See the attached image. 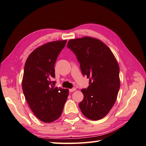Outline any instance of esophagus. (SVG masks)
Masks as SVG:
<instances>
[{
  "mask_svg": "<svg viewBox=\"0 0 146 146\" xmlns=\"http://www.w3.org/2000/svg\"><path fill=\"white\" fill-rule=\"evenodd\" d=\"M75 91H76V88H75V87H73V88H72V89H69V91H70V92H72Z\"/></svg>",
  "mask_w": 146,
  "mask_h": 146,
  "instance_id": "esophagus-1",
  "label": "esophagus"
}]
</instances>
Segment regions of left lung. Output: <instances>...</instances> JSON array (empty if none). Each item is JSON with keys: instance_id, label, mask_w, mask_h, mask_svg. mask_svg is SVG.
Masks as SVG:
<instances>
[{"instance_id": "obj_1", "label": "left lung", "mask_w": 146, "mask_h": 146, "mask_svg": "<svg viewBox=\"0 0 146 146\" xmlns=\"http://www.w3.org/2000/svg\"><path fill=\"white\" fill-rule=\"evenodd\" d=\"M67 47L76 55L89 86L81 91L84 99L79 103L83 114L99 120L110 112L120 87L119 67L114 55L106 44L90 37L71 39Z\"/></svg>"}]
</instances>
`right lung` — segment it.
Wrapping results in <instances>:
<instances>
[{
	"instance_id": "add662e5",
	"label": "right lung",
	"mask_w": 146,
	"mask_h": 146,
	"mask_svg": "<svg viewBox=\"0 0 146 146\" xmlns=\"http://www.w3.org/2000/svg\"><path fill=\"white\" fill-rule=\"evenodd\" d=\"M66 40L50 42L38 47L26 60L22 80L23 94L34 114L44 123L61 115L68 89L55 87L54 66Z\"/></svg>"
}]
</instances>
